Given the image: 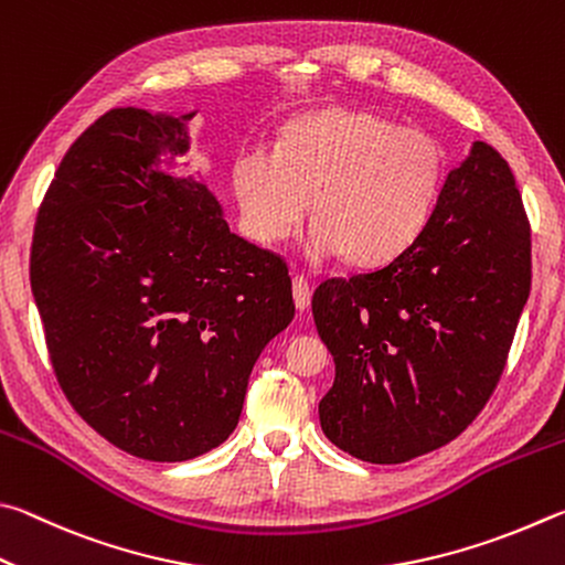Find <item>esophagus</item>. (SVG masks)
Returning a JSON list of instances; mask_svg holds the SVG:
<instances>
[{
    "mask_svg": "<svg viewBox=\"0 0 565 565\" xmlns=\"http://www.w3.org/2000/svg\"><path fill=\"white\" fill-rule=\"evenodd\" d=\"M292 298H295V308H298L300 312L310 308L312 290H310V282H308V277H305V275L292 277Z\"/></svg>",
    "mask_w": 565,
    "mask_h": 565,
    "instance_id": "esophagus-1",
    "label": "esophagus"
}]
</instances>
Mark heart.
Wrapping results in <instances>:
<instances>
[{
  "instance_id": "b5f03b06",
  "label": "heart",
  "mask_w": 565,
  "mask_h": 565,
  "mask_svg": "<svg viewBox=\"0 0 565 565\" xmlns=\"http://www.w3.org/2000/svg\"><path fill=\"white\" fill-rule=\"evenodd\" d=\"M447 156L419 126L358 108L330 106L285 126L277 151L237 156L233 185L250 233L263 243L288 237L310 213L308 250L342 253L352 265L402 255L429 225Z\"/></svg>"
}]
</instances>
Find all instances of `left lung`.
I'll return each mask as SVG.
<instances>
[{"mask_svg": "<svg viewBox=\"0 0 565 565\" xmlns=\"http://www.w3.org/2000/svg\"><path fill=\"white\" fill-rule=\"evenodd\" d=\"M531 292V223L489 143L449 173L429 225L377 270L330 277L312 318L334 358L320 424L334 447L402 463L487 407Z\"/></svg>", "mask_w": 565, "mask_h": 565, "instance_id": "left-lung-1", "label": "left lung"}]
</instances>
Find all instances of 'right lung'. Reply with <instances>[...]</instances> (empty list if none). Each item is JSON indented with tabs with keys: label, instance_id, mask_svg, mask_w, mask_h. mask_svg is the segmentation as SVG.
I'll use <instances>...</instances> for the list:
<instances>
[{
	"label": "right lung",
	"instance_id": "1",
	"mask_svg": "<svg viewBox=\"0 0 565 565\" xmlns=\"http://www.w3.org/2000/svg\"><path fill=\"white\" fill-rule=\"evenodd\" d=\"M191 118H96L46 188L29 255L58 387L148 461L231 437L255 360L295 315L285 257L231 233L205 185L158 168L185 151Z\"/></svg>",
	"mask_w": 565,
	"mask_h": 565
}]
</instances>
